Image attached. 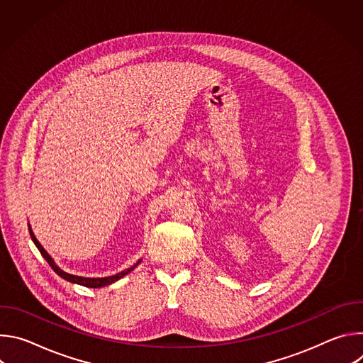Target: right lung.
<instances>
[{
	"mask_svg": "<svg viewBox=\"0 0 363 363\" xmlns=\"http://www.w3.org/2000/svg\"><path fill=\"white\" fill-rule=\"evenodd\" d=\"M28 230H30V235H31V240H33V242L35 244V247L38 248V251L41 252V255L45 258V262L50 264V267L53 269L62 279H65V280H67V281H70V283H73V284H80V286H84V287H90V289H100V287H105V286H109V284H112V283H115V281H118V280H121L122 277H125L126 274H129L130 272H133L135 270V267L142 262V260H139L136 264H133L132 267H129V269H126V270H123V272H121V273H118V274H115V276H109V277H96V279H91V277H80V276H74V274H69V273H66V272H63L56 263H55V260L53 258H51V255L44 250V247L40 244V241L35 238V235H34V233H33V230H31V227H30V224H28Z\"/></svg>",
	"mask_w": 363,
	"mask_h": 363,
	"instance_id": "obj_1",
	"label": "right lung"
}]
</instances>
